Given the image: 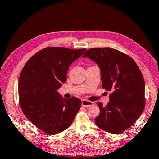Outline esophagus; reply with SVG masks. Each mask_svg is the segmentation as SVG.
Returning a JSON list of instances; mask_svg holds the SVG:
<instances>
[{"mask_svg":"<svg viewBox=\"0 0 159 159\" xmlns=\"http://www.w3.org/2000/svg\"><path fill=\"white\" fill-rule=\"evenodd\" d=\"M93 104H94L93 102L90 101L85 100V99H83L82 101V105L84 107H89V106H91V105H93Z\"/></svg>","mask_w":159,"mask_h":159,"instance_id":"obj_1","label":"esophagus"}]
</instances>
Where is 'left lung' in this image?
<instances>
[{
    "instance_id": "obj_1",
    "label": "left lung",
    "mask_w": 159,
    "mask_h": 159,
    "mask_svg": "<svg viewBox=\"0 0 159 159\" xmlns=\"http://www.w3.org/2000/svg\"><path fill=\"white\" fill-rule=\"evenodd\" d=\"M96 62L101 70L102 87L111 91L109 102L98 103L97 125L112 134L123 133L135 122L145 107V82L135 62L115 49L91 48L83 55Z\"/></svg>"
}]
</instances>
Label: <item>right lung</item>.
Returning <instances> with one entry per match:
<instances>
[{"label":"right lung","instance_id":"1","mask_svg":"<svg viewBox=\"0 0 159 159\" xmlns=\"http://www.w3.org/2000/svg\"><path fill=\"white\" fill-rule=\"evenodd\" d=\"M86 50L44 48L32 56L20 73L21 109L27 118L45 133L56 135L69 128L80 110V98H62L58 90L66 81L70 65Z\"/></svg>","mask_w":159,"mask_h":159}]
</instances>
